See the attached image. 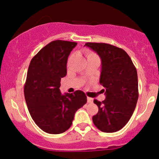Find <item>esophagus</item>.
<instances>
[{
	"mask_svg": "<svg viewBox=\"0 0 159 159\" xmlns=\"http://www.w3.org/2000/svg\"><path fill=\"white\" fill-rule=\"evenodd\" d=\"M87 101H88V103H93V99L89 98V97H88L87 98Z\"/></svg>",
	"mask_w": 159,
	"mask_h": 159,
	"instance_id": "obj_1",
	"label": "esophagus"
}]
</instances>
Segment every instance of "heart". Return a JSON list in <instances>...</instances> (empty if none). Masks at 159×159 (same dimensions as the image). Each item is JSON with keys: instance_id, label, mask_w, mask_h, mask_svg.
<instances>
[{"instance_id": "heart-1", "label": "heart", "mask_w": 159, "mask_h": 159, "mask_svg": "<svg viewBox=\"0 0 159 159\" xmlns=\"http://www.w3.org/2000/svg\"><path fill=\"white\" fill-rule=\"evenodd\" d=\"M85 55L86 57L88 60V59H92V58H98V55H96L95 53H94L92 51H90L89 50H87L85 51Z\"/></svg>"}]
</instances>
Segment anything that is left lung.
Instances as JSON below:
<instances>
[{
  "mask_svg": "<svg viewBox=\"0 0 159 159\" xmlns=\"http://www.w3.org/2000/svg\"><path fill=\"white\" fill-rule=\"evenodd\" d=\"M99 56L102 69L99 83L106 98L95 99L98 113L93 116L94 124L104 133H114L127 124L138 99V80L135 66L125 50L114 45L86 43Z\"/></svg>",
  "mask_w": 159,
  "mask_h": 159,
  "instance_id": "8db88e82",
  "label": "left lung"
}]
</instances>
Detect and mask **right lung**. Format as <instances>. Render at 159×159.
<instances>
[{
	"label": "right lung",
	"instance_id": "right-lung-1",
	"mask_svg": "<svg viewBox=\"0 0 159 159\" xmlns=\"http://www.w3.org/2000/svg\"><path fill=\"white\" fill-rule=\"evenodd\" d=\"M77 43L54 41L38 52L29 64L25 97L31 118L42 130L60 134L71 127L75 113L87 102L81 90L61 93V78L66 75L69 54Z\"/></svg>",
	"mask_w": 159,
	"mask_h": 159
}]
</instances>
